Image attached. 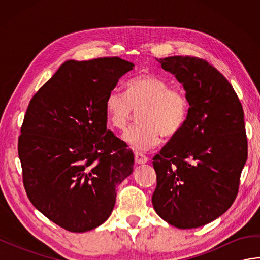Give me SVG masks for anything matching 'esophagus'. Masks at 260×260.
I'll return each instance as SVG.
<instances>
[{
    "mask_svg": "<svg viewBox=\"0 0 260 260\" xmlns=\"http://www.w3.org/2000/svg\"><path fill=\"white\" fill-rule=\"evenodd\" d=\"M134 156H135V162H136V164H145V163L148 162V158H147L145 155H143L142 153L135 152Z\"/></svg>",
    "mask_w": 260,
    "mask_h": 260,
    "instance_id": "obj_1",
    "label": "esophagus"
}]
</instances>
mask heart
Returning a JSON list of instances; mask_svg holds the SVG:
<instances>
[{
    "mask_svg": "<svg viewBox=\"0 0 260 260\" xmlns=\"http://www.w3.org/2000/svg\"><path fill=\"white\" fill-rule=\"evenodd\" d=\"M141 123L132 127L123 139L133 150L148 151L165 137L178 135L186 123L190 101L186 92L170 87L162 77L145 74L127 81L125 92L113 89L105 99V113L114 128L124 131L140 109Z\"/></svg>",
    "mask_w": 260,
    "mask_h": 260,
    "instance_id": "b5f03b06",
    "label": "heart"
}]
</instances>
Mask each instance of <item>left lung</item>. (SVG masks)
<instances>
[{"label": "left lung", "mask_w": 260, "mask_h": 260, "mask_svg": "<svg viewBox=\"0 0 260 260\" xmlns=\"http://www.w3.org/2000/svg\"><path fill=\"white\" fill-rule=\"evenodd\" d=\"M183 85L190 113L153 157L156 213L180 229L202 227L234 203L248 156L244 110L230 82L197 57L156 59Z\"/></svg>", "instance_id": "1"}]
</instances>
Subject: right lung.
<instances>
[{
    "label": "right lung",
    "mask_w": 260,
    "mask_h": 260,
    "mask_svg": "<svg viewBox=\"0 0 260 260\" xmlns=\"http://www.w3.org/2000/svg\"><path fill=\"white\" fill-rule=\"evenodd\" d=\"M134 64L118 57L68 60L30 101L18 153L31 203L60 227L104 223L134 154L107 129L105 99Z\"/></svg>",
    "instance_id": "obj_1"
}]
</instances>
